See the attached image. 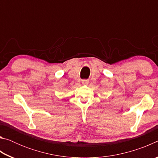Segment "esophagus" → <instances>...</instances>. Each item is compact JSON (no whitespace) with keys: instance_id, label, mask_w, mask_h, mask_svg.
<instances>
[{"instance_id":"esophagus-1","label":"esophagus","mask_w":158,"mask_h":158,"mask_svg":"<svg viewBox=\"0 0 158 158\" xmlns=\"http://www.w3.org/2000/svg\"><path fill=\"white\" fill-rule=\"evenodd\" d=\"M81 83L83 85H88L89 84V80H82Z\"/></svg>"}]
</instances>
